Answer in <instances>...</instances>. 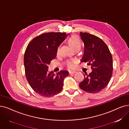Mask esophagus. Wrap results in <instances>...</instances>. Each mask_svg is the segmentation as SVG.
I'll list each match as a JSON object with an SVG mask.
<instances>
[{"instance_id": "esophagus-1", "label": "esophagus", "mask_w": 129, "mask_h": 129, "mask_svg": "<svg viewBox=\"0 0 129 129\" xmlns=\"http://www.w3.org/2000/svg\"><path fill=\"white\" fill-rule=\"evenodd\" d=\"M75 73H76L75 71H69V74H74Z\"/></svg>"}]
</instances>
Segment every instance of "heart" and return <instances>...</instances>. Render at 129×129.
Wrapping results in <instances>:
<instances>
[{"label":"heart","mask_w":129,"mask_h":129,"mask_svg":"<svg viewBox=\"0 0 129 129\" xmlns=\"http://www.w3.org/2000/svg\"><path fill=\"white\" fill-rule=\"evenodd\" d=\"M68 42L71 47L73 48L74 50L76 48H80L81 46V41L80 39L78 36L77 35H73L69 39ZM60 47H59L56 50V53L58 54L59 53ZM77 62V60L76 59H73L71 60H68L67 61L66 65L69 68H74L75 67V64Z\"/></svg>","instance_id":"1"}]
</instances>
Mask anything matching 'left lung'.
<instances>
[{
    "mask_svg": "<svg viewBox=\"0 0 129 129\" xmlns=\"http://www.w3.org/2000/svg\"><path fill=\"white\" fill-rule=\"evenodd\" d=\"M81 39L84 44L81 62L90 65L92 71L84 76L79 87L90 93H97L104 89L111 80L113 73V59L105 42L94 35L82 32Z\"/></svg>",
    "mask_w": 129,
    "mask_h": 129,
    "instance_id": "8db88e82",
    "label": "left lung"
}]
</instances>
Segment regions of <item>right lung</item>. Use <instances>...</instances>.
<instances>
[{
  "label": "right lung",
  "instance_id": "right-lung-1",
  "mask_svg": "<svg viewBox=\"0 0 129 129\" xmlns=\"http://www.w3.org/2000/svg\"><path fill=\"white\" fill-rule=\"evenodd\" d=\"M68 34L49 32L34 38L28 44L24 56L25 76L32 88L39 95L51 97L62 90L63 80L69 72L48 73V65L56 56V50Z\"/></svg>",
  "mask_w": 129,
  "mask_h": 129
}]
</instances>
